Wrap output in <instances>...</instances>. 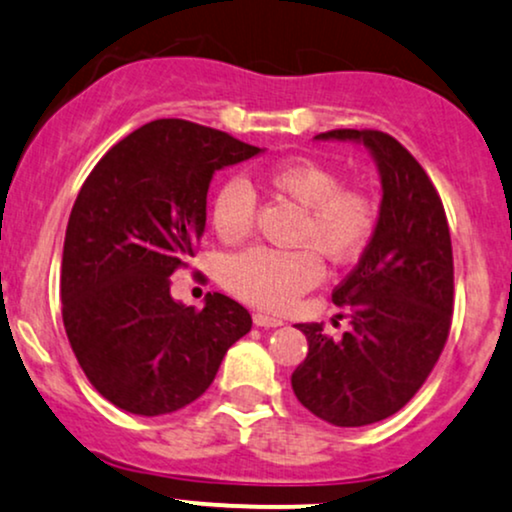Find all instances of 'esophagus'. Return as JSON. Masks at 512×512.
Returning a JSON list of instances; mask_svg holds the SVG:
<instances>
[{
	"instance_id": "1",
	"label": "esophagus",
	"mask_w": 512,
	"mask_h": 512,
	"mask_svg": "<svg viewBox=\"0 0 512 512\" xmlns=\"http://www.w3.org/2000/svg\"><path fill=\"white\" fill-rule=\"evenodd\" d=\"M252 322H255V326H264V329H274V326L283 324V319L269 317V315H262V312H257V315H252Z\"/></svg>"
}]
</instances>
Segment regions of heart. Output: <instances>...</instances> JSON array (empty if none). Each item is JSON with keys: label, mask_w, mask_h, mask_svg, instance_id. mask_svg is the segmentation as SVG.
<instances>
[{"label": "heart", "mask_w": 512, "mask_h": 512, "mask_svg": "<svg viewBox=\"0 0 512 512\" xmlns=\"http://www.w3.org/2000/svg\"><path fill=\"white\" fill-rule=\"evenodd\" d=\"M276 193L303 207L295 243L310 245L334 264L353 262L377 229V205L367 193L341 188V178L329 166L312 159H288L267 176ZM212 229L224 243L250 236L255 221V190L245 178L233 176L217 188L212 200ZM322 276L312 250L250 248L226 262L224 279L238 298L267 310H283L298 295L310 291Z\"/></svg>", "instance_id": "1"}]
</instances>
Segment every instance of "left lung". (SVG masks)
Here are the masks:
<instances>
[{"mask_svg": "<svg viewBox=\"0 0 512 512\" xmlns=\"http://www.w3.org/2000/svg\"><path fill=\"white\" fill-rule=\"evenodd\" d=\"M315 140L365 145L381 178L377 229L331 298L350 329L298 324L307 357L295 367V398L319 420L365 427L391 417L420 391L453 315V250L446 212L417 159L391 135L341 128Z\"/></svg>", "mask_w": 512, "mask_h": 512, "instance_id": "left-lung-1", "label": "left lung"}]
</instances>
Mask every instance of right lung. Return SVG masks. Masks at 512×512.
<instances>
[{
  "instance_id": "right-lung-1",
  "label": "right lung",
  "mask_w": 512,
  "mask_h": 512,
  "mask_svg": "<svg viewBox=\"0 0 512 512\" xmlns=\"http://www.w3.org/2000/svg\"><path fill=\"white\" fill-rule=\"evenodd\" d=\"M260 152L200 123L157 119L85 178L66 226L61 315L85 377L116 408H186L250 331V312L229 295L209 293L195 310L171 298L169 276L205 233L214 171Z\"/></svg>"
}]
</instances>
